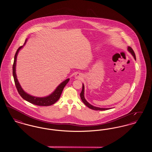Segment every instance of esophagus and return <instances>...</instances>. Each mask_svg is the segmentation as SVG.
Instances as JSON below:
<instances>
[{
    "label": "esophagus",
    "instance_id": "1",
    "mask_svg": "<svg viewBox=\"0 0 152 152\" xmlns=\"http://www.w3.org/2000/svg\"><path fill=\"white\" fill-rule=\"evenodd\" d=\"M75 77L77 79H81L83 77V75L81 73H76Z\"/></svg>",
    "mask_w": 152,
    "mask_h": 152
}]
</instances>
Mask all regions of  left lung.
<instances>
[{"instance_id":"left-lung-1","label":"left lung","mask_w":152,"mask_h":152,"mask_svg":"<svg viewBox=\"0 0 152 152\" xmlns=\"http://www.w3.org/2000/svg\"><path fill=\"white\" fill-rule=\"evenodd\" d=\"M128 50L130 52V53L133 55V56L134 58V59L136 60V55H135V53L134 52L133 50H132V48L130 47H128ZM80 97H81V99L82 101L84 102V104L88 107L89 108L91 109H93V110H107L109 109V108H99V107H94L91 104H90L88 101L86 100L85 97H84V84H83V88H82V91H81V92L80 93Z\"/></svg>"}]
</instances>
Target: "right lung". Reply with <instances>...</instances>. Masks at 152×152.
Returning a JSON list of instances; mask_svg holds the SVG:
<instances>
[{"label": "right lung", "mask_w": 152, "mask_h": 152, "mask_svg": "<svg viewBox=\"0 0 152 152\" xmlns=\"http://www.w3.org/2000/svg\"><path fill=\"white\" fill-rule=\"evenodd\" d=\"M27 39L26 40L25 43L23 45L20 46L16 52L15 55L14 56V64L12 66V73H13V76L14 79L15 84L16 87V89L18 91V93L20 95L23 99L29 102L31 104H33L36 105H39V106H50L53 104H55L58 100L60 99V96L61 94V93L63 92V90L64 88L66 86V84L68 83L69 81V79L64 80L63 82H62L60 85L58 86L56 89L52 92L51 94H50L48 96L46 97H35L31 96L30 94H28L26 93L20 86L16 74V58H17V56L18 54V52L23 47V46L26 43Z\"/></svg>", "instance_id": "obj_1"}]
</instances>
